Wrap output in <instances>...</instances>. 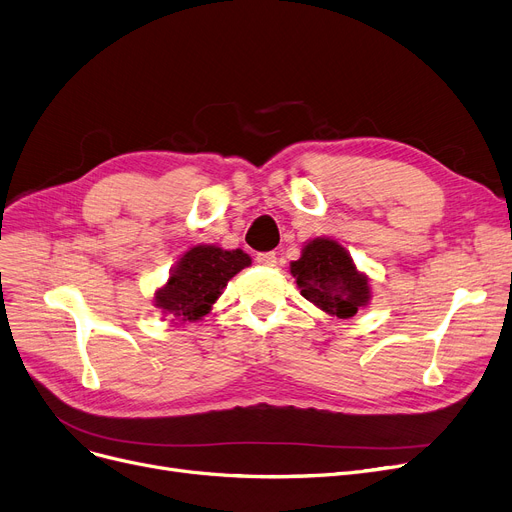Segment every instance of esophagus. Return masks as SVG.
Wrapping results in <instances>:
<instances>
[{
    "mask_svg": "<svg viewBox=\"0 0 512 512\" xmlns=\"http://www.w3.org/2000/svg\"><path fill=\"white\" fill-rule=\"evenodd\" d=\"M255 261L259 265H265V268H272V265H276V253L274 251H268V253H257Z\"/></svg>",
    "mask_w": 512,
    "mask_h": 512,
    "instance_id": "obj_1",
    "label": "esophagus"
}]
</instances>
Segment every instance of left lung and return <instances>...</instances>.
Returning <instances> with one entry per match:
<instances>
[{
  "instance_id": "8db88e82",
  "label": "left lung",
  "mask_w": 512,
  "mask_h": 512,
  "mask_svg": "<svg viewBox=\"0 0 512 512\" xmlns=\"http://www.w3.org/2000/svg\"><path fill=\"white\" fill-rule=\"evenodd\" d=\"M301 295L337 318H351L368 303L370 288L339 242L328 238L311 240L301 259L291 261Z\"/></svg>"
}]
</instances>
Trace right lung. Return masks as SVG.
<instances>
[{"mask_svg": "<svg viewBox=\"0 0 512 512\" xmlns=\"http://www.w3.org/2000/svg\"><path fill=\"white\" fill-rule=\"evenodd\" d=\"M247 265H251V257L240 249L194 247L177 261L167 286L157 293V305L171 322L201 320L228 280Z\"/></svg>", "mask_w": 512, "mask_h": 512, "instance_id": "obj_1", "label": "right lung"}]
</instances>
